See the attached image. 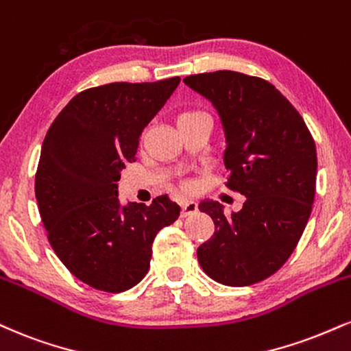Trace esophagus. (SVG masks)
<instances>
[{
  "label": "esophagus",
  "instance_id": "34e87169",
  "mask_svg": "<svg viewBox=\"0 0 351 351\" xmlns=\"http://www.w3.org/2000/svg\"><path fill=\"white\" fill-rule=\"evenodd\" d=\"M197 210V202L196 201H183L181 202V217L191 216Z\"/></svg>",
  "mask_w": 351,
  "mask_h": 351
}]
</instances>
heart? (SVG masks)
Instances as JSON below:
<instances>
[{"label": "heart", "mask_w": 351, "mask_h": 351, "mask_svg": "<svg viewBox=\"0 0 351 351\" xmlns=\"http://www.w3.org/2000/svg\"><path fill=\"white\" fill-rule=\"evenodd\" d=\"M204 114L202 112H197V111H184L181 112L178 117H176V124H183V122H188V121H193V119H197V117H202Z\"/></svg>", "instance_id": "b5f03b06"}]
</instances>
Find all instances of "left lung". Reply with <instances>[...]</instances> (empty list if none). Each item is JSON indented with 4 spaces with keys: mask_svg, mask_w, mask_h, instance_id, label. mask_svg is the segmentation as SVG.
<instances>
[{
    "mask_svg": "<svg viewBox=\"0 0 351 351\" xmlns=\"http://www.w3.org/2000/svg\"><path fill=\"white\" fill-rule=\"evenodd\" d=\"M183 82L216 109L227 184L247 197L230 216L221 202H199L216 230L197 248V260L214 281L253 285L285 265L306 229L317 178L314 138L301 114L265 80L221 70Z\"/></svg>",
    "mask_w": 351,
    "mask_h": 351,
    "instance_id": "1",
    "label": "left lung"
}]
</instances>
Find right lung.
<instances>
[{"mask_svg": "<svg viewBox=\"0 0 351 351\" xmlns=\"http://www.w3.org/2000/svg\"><path fill=\"white\" fill-rule=\"evenodd\" d=\"M180 80L84 90L45 135L36 173L42 223L62 263L91 288L122 293L141 282L155 235L180 216L167 196L150 206L117 197L121 171L135 160L142 130Z\"/></svg>", "mask_w": 351, "mask_h": 351, "instance_id": "right-lung-1", "label": "right lung"}]
</instances>
